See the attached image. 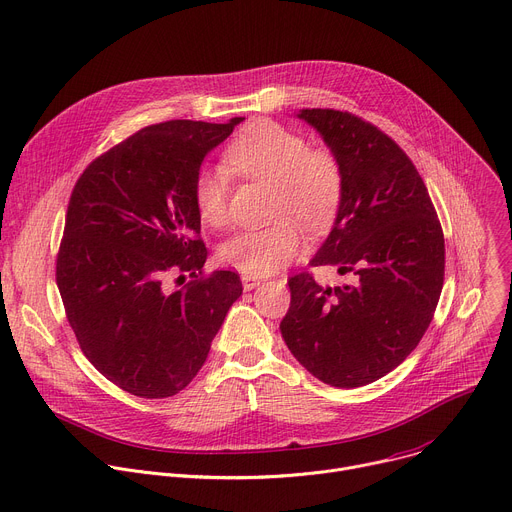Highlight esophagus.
Listing matches in <instances>:
<instances>
[{"mask_svg":"<svg viewBox=\"0 0 512 512\" xmlns=\"http://www.w3.org/2000/svg\"><path fill=\"white\" fill-rule=\"evenodd\" d=\"M241 282H243V288L245 290H253V288H257L259 284H261V277H257V275H241Z\"/></svg>","mask_w":512,"mask_h":512,"instance_id":"esophagus-1","label":"esophagus"}]
</instances>
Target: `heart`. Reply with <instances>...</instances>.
Masks as SVG:
<instances>
[{
  "label": "heart",
  "instance_id": "heart-1",
  "mask_svg": "<svg viewBox=\"0 0 512 512\" xmlns=\"http://www.w3.org/2000/svg\"><path fill=\"white\" fill-rule=\"evenodd\" d=\"M226 167L245 179L273 185L271 226L237 232L220 245L224 265L247 275H267L298 257L302 239L324 235L335 224L343 198L345 173L327 149H310L308 141L271 120L247 124L224 151ZM192 198L198 218L208 228L228 222V173L222 167L200 169Z\"/></svg>",
  "mask_w": 512,
  "mask_h": 512
}]
</instances>
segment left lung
<instances>
[{"instance_id":"1","label":"left lung","mask_w":512,"mask_h":512,"mask_svg":"<svg viewBox=\"0 0 512 512\" xmlns=\"http://www.w3.org/2000/svg\"><path fill=\"white\" fill-rule=\"evenodd\" d=\"M300 118L345 173L341 212L310 265L347 275L349 284L329 288L312 271L292 275L280 331L314 378L357 388L398 367L427 333L445 275L443 228L423 177L384 130L331 108Z\"/></svg>"}]
</instances>
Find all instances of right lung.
<instances>
[{"label":"right lung","instance_id":"add662e5","mask_svg":"<svg viewBox=\"0 0 512 512\" xmlns=\"http://www.w3.org/2000/svg\"><path fill=\"white\" fill-rule=\"evenodd\" d=\"M241 120L145 126L91 161L71 192L57 286L83 355L128 394L188 386L243 294L239 273L204 271L192 198L204 157ZM175 272L193 280L173 291Z\"/></svg>","mask_w":512,"mask_h":512}]
</instances>
